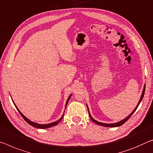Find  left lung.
<instances>
[{"mask_svg":"<svg viewBox=\"0 0 153 153\" xmlns=\"http://www.w3.org/2000/svg\"><path fill=\"white\" fill-rule=\"evenodd\" d=\"M145 88H146V86H144V90H143V92H142V94L141 98H140V101H139V103H138V104H137V107L134 109V110H133L131 113V114H129V116H128L127 118H125L124 120H121V121H120V122H118V123H113V124H106V123H103L98 122V121H97V120H95L94 119H93V118L92 117V116H91V114H90V112H89V110H88V106H87V108H88V114H89L90 118H91V119L92 120H93L94 123H95L96 124L99 125H101V126H103V127H119V126H120V125H122L124 124V123H125V122H127V121L129 119V118L131 117V116L133 114V113L135 112V110H137V107H138V105H140V102H141L142 100V99H143V97H144V93H145Z\"/></svg>","mask_w":153,"mask_h":153,"instance_id":"8db88e82","label":"left lung"}]
</instances>
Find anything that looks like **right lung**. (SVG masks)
Masks as SVG:
<instances>
[{"instance_id": "1", "label": "right lung", "mask_w": 153, "mask_h": 153, "mask_svg": "<svg viewBox=\"0 0 153 153\" xmlns=\"http://www.w3.org/2000/svg\"><path fill=\"white\" fill-rule=\"evenodd\" d=\"M71 94L69 97V98H68V99H67V102H66V105H65V108H66V107H67V105L68 102H69V101L70 98H71ZM13 104H14V105H15V106H16V108L17 110H18V111H19V112H20V115H21L22 116V118H24V120H25L26 121V122H27V123H28L29 125H30L31 126H33V127H34L39 128V129H47V128H49V127H53V126H54V125H56L59 124V123H60V121L62 119V118H63V116H64V114H63V115H62V117L60 118L59 120L56 121V122L52 123H49V124H46V125H40V124H38V123L32 122V121H30V120H28L27 118L25 117V116H24L22 114V113L20 112V111L18 110V108L16 107V104L14 103H13Z\"/></svg>"}]
</instances>
